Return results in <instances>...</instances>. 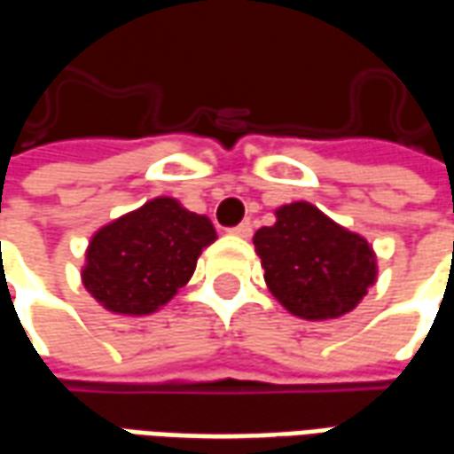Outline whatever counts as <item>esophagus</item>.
I'll return each mask as SVG.
<instances>
[{"mask_svg":"<svg viewBox=\"0 0 454 454\" xmlns=\"http://www.w3.org/2000/svg\"><path fill=\"white\" fill-rule=\"evenodd\" d=\"M231 233H233V236H238V238H250V236H253V226H250L247 221H243L240 226L231 228Z\"/></svg>","mask_w":454,"mask_h":454,"instance_id":"34e87169","label":"esophagus"}]
</instances>
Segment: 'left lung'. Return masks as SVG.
Returning <instances> with one entry per match:
<instances>
[{
    "label": "left lung",
    "instance_id": "left-lung-1",
    "mask_svg": "<svg viewBox=\"0 0 454 454\" xmlns=\"http://www.w3.org/2000/svg\"><path fill=\"white\" fill-rule=\"evenodd\" d=\"M275 216L253 236L272 296L306 321L350 314L377 282V255L367 238L309 201L285 204Z\"/></svg>",
    "mask_w": 454,
    "mask_h": 454
}]
</instances>
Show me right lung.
<instances>
[{
    "label": "right lung",
    "mask_w": 454,
    "mask_h": 454,
    "mask_svg": "<svg viewBox=\"0 0 454 454\" xmlns=\"http://www.w3.org/2000/svg\"><path fill=\"white\" fill-rule=\"evenodd\" d=\"M214 240L216 228L207 216L172 197L150 199L94 233L82 285L112 314H155L192 279Z\"/></svg>",
    "instance_id": "right-lung-1"
}]
</instances>
